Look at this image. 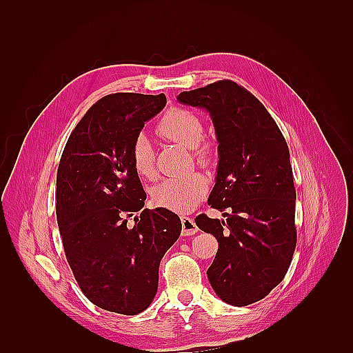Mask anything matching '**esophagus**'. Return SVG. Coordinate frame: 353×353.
I'll use <instances>...</instances> for the list:
<instances>
[{"label": "esophagus", "instance_id": "34e87169", "mask_svg": "<svg viewBox=\"0 0 353 353\" xmlns=\"http://www.w3.org/2000/svg\"><path fill=\"white\" fill-rule=\"evenodd\" d=\"M181 223H183V234H184V236H194V234L199 231L193 218L181 216Z\"/></svg>", "mask_w": 353, "mask_h": 353}]
</instances>
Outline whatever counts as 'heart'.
<instances>
[{
    "mask_svg": "<svg viewBox=\"0 0 353 353\" xmlns=\"http://www.w3.org/2000/svg\"><path fill=\"white\" fill-rule=\"evenodd\" d=\"M157 134L168 141L190 148L196 162L209 168L215 163L213 147L203 141L205 126L200 117L185 109H170L157 123ZM131 163L135 172L144 179L156 176L154 153L145 137H138L131 150ZM208 193V183L200 174L165 179L152 188V200L156 206L172 212L185 213L193 210Z\"/></svg>",
    "mask_w": 353,
    "mask_h": 353,
    "instance_id": "obj_1",
    "label": "heart"
}]
</instances>
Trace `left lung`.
Returning <instances> with one entry per match:
<instances>
[{"label":"left lung","mask_w":353,"mask_h":353,"mask_svg":"<svg viewBox=\"0 0 353 353\" xmlns=\"http://www.w3.org/2000/svg\"><path fill=\"white\" fill-rule=\"evenodd\" d=\"M178 101L206 109L219 143L216 184L208 203L227 219L205 213L196 218L219 245L209 283L223 302L254 303L283 281L296 248V190L287 143L265 105L230 79L181 92Z\"/></svg>","instance_id":"1"}]
</instances>
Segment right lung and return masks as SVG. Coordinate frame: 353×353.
<instances>
[{"label": "right lung", "instance_id": "1", "mask_svg": "<svg viewBox=\"0 0 353 353\" xmlns=\"http://www.w3.org/2000/svg\"><path fill=\"white\" fill-rule=\"evenodd\" d=\"M165 104V94L105 95L74 126L59 163L56 212L66 259L82 293L109 312L145 311L160 261L183 228L174 212L143 209L147 194L131 163L144 122ZM135 211L141 216L130 228Z\"/></svg>", "mask_w": 353, "mask_h": 353}]
</instances>
